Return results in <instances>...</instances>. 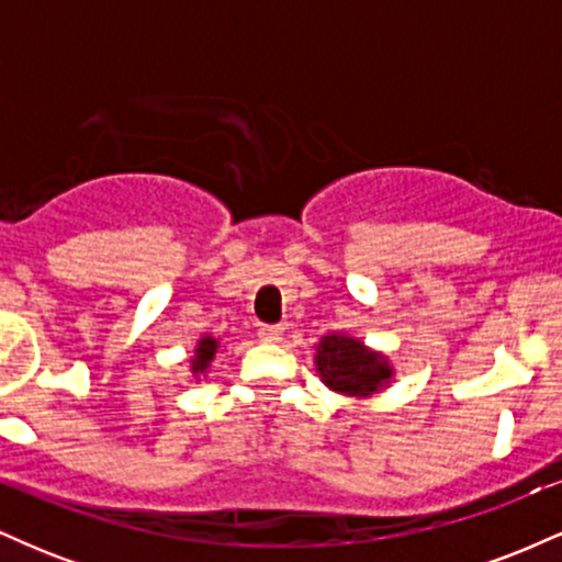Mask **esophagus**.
Segmentation results:
<instances>
[{"label":"esophagus","mask_w":562,"mask_h":562,"mask_svg":"<svg viewBox=\"0 0 562 562\" xmlns=\"http://www.w3.org/2000/svg\"><path fill=\"white\" fill-rule=\"evenodd\" d=\"M259 338L263 344H277V340H282V325H261Z\"/></svg>","instance_id":"esophagus-1"}]
</instances>
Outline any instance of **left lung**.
<instances>
[{"mask_svg":"<svg viewBox=\"0 0 562 562\" xmlns=\"http://www.w3.org/2000/svg\"><path fill=\"white\" fill-rule=\"evenodd\" d=\"M317 372L325 385L346 396H370L393 375L383 353L370 351L348 335H325L319 340Z\"/></svg>","mask_w":562,"mask_h":562,"instance_id":"obj_1","label":"left lung"}]
</instances>
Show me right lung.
<instances>
[{"mask_svg":"<svg viewBox=\"0 0 562 562\" xmlns=\"http://www.w3.org/2000/svg\"><path fill=\"white\" fill-rule=\"evenodd\" d=\"M216 348H218V340L211 338V335H205L203 340H198L195 359H192V372H195V375H198V372L209 370L211 359H214V353H216Z\"/></svg>","mask_w":562,"mask_h":562,"instance_id":"right-lung-1","label":"right lung"}]
</instances>
